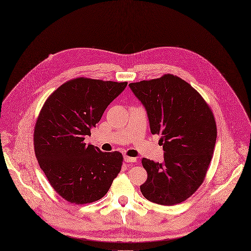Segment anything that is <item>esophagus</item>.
I'll return each instance as SVG.
<instances>
[{
    "label": "esophagus",
    "instance_id": "34e87169",
    "mask_svg": "<svg viewBox=\"0 0 251 251\" xmlns=\"http://www.w3.org/2000/svg\"><path fill=\"white\" fill-rule=\"evenodd\" d=\"M124 160H125L126 162H136L137 158H136V157H131V156L125 155V156H124Z\"/></svg>",
    "mask_w": 251,
    "mask_h": 251
}]
</instances>
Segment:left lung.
I'll return each instance as SVG.
<instances>
[{
    "label": "left lung",
    "mask_w": 251,
    "mask_h": 251,
    "mask_svg": "<svg viewBox=\"0 0 251 251\" xmlns=\"http://www.w3.org/2000/svg\"><path fill=\"white\" fill-rule=\"evenodd\" d=\"M145 107L151 134H159L163 161L142 159L147 181L141 192L151 202L173 206L203 183L217 140L213 113L188 82L174 75L129 83Z\"/></svg>",
    "instance_id": "1"
}]
</instances>
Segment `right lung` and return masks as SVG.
I'll list each match as a JSON object with an SVG mask.
<instances>
[{
    "label": "right lung",
    "instance_id": "obj_1",
    "mask_svg": "<svg viewBox=\"0 0 251 251\" xmlns=\"http://www.w3.org/2000/svg\"><path fill=\"white\" fill-rule=\"evenodd\" d=\"M127 82L78 77L58 88L45 101L34 129L39 166L55 191L75 204L102 198L121 170L119 151L103 152L85 143L107 106Z\"/></svg>",
    "mask_w": 251,
    "mask_h": 251
}]
</instances>
